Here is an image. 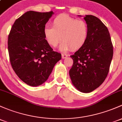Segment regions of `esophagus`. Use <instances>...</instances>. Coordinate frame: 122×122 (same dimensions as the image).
Masks as SVG:
<instances>
[{"label":"esophagus","instance_id":"esophagus-1","mask_svg":"<svg viewBox=\"0 0 122 122\" xmlns=\"http://www.w3.org/2000/svg\"><path fill=\"white\" fill-rule=\"evenodd\" d=\"M66 57H68V55L66 54H62V58H65Z\"/></svg>","mask_w":122,"mask_h":122}]
</instances>
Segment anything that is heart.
Wrapping results in <instances>:
<instances>
[{
  "mask_svg": "<svg viewBox=\"0 0 122 122\" xmlns=\"http://www.w3.org/2000/svg\"><path fill=\"white\" fill-rule=\"evenodd\" d=\"M52 26L47 25L44 29L45 39L51 47H57L62 38L61 50L76 51L84 47L88 40L89 27L83 20L60 15L52 20Z\"/></svg>",
  "mask_w": 122,
  "mask_h": 122,
  "instance_id": "heart-1",
  "label": "heart"
}]
</instances>
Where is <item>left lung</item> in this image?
Segmentation results:
<instances>
[{"mask_svg": "<svg viewBox=\"0 0 122 122\" xmlns=\"http://www.w3.org/2000/svg\"><path fill=\"white\" fill-rule=\"evenodd\" d=\"M84 19L89 27L88 40L70 56L73 65L69 73L73 85L80 92L89 93L106 79L113 50L108 29L101 20L92 15H86Z\"/></svg>", "mask_w": 122, "mask_h": 122, "instance_id": "8db88e82", "label": "left lung"}]
</instances>
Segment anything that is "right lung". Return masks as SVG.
Here are the masks:
<instances>
[{"mask_svg":"<svg viewBox=\"0 0 122 122\" xmlns=\"http://www.w3.org/2000/svg\"><path fill=\"white\" fill-rule=\"evenodd\" d=\"M54 14L29 11L14 23L8 37L11 66L21 81L32 86L47 80L61 54L45 39L44 29Z\"/></svg>","mask_w":122,"mask_h":122,"instance_id":"1","label":"right lung"}]
</instances>
